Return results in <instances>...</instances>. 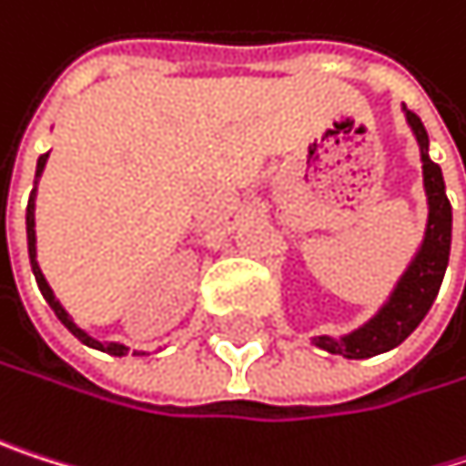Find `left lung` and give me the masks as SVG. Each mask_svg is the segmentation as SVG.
<instances>
[{
  "label": "left lung",
  "mask_w": 466,
  "mask_h": 466,
  "mask_svg": "<svg viewBox=\"0 0 466 466\" xmlns=\"http://www.w3.org/2000/svg\"><path fill=\"white\" fill-rule=\"evenodd\" d=\"M407 122L420 144V160H423V185H426V196H429L426 238H423L418 257L412 259V265L401 276L399 287L393 289L390 300L380 309V314L371 322H366L363 328H358L355 333H350L344 339H330V336L314 339L317 347H322L333 355H344L350 360L374 358L380 352L399 347L423 322V317L429 314V309L440 292V284H442L445 268H448V257H451L453 215H451V201L445 196L442 168L429 157V133H426L420 116L407 111Z\"/></svg>",
  "instance_id": "obj_1"
}]
</instances>
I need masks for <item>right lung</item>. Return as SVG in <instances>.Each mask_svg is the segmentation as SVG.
<instances>
[{"instance_id": "obj_1", "label": "right lung", "mask_w": 466, "mask_h": 466, "mask_svg": "<svg viewBox=\"0 0 466 466\" xmlns=\"http://www.w3.org/2000/svg\"><path fill=\"white\" fill-rule=\"evenodd\" d=\"M46 160H48V152L46 155H40V160H37V177L43 174V168H46ZM35 187H37V179H35ZM26 243H29V262H32V273H35V281H37V287H40V292H43V298L48 300V306L54 309V314L59 317V322L78 339V341H84L86 347H95V350H100V352H108V355H116V358H122V355H127V347L125 344H100V341H95L92 336H86L73 319H70V314L59 306V300L54 298V292H51V287H48V281H46V276H43V270H40V265H37V248H35V190H32V196H29V204H26ZM133 355H144V352H133Z\"/></svg>"}]
</instances>
